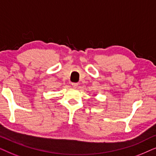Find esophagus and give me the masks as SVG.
Masks as SVG:
<instances>
[{
	"label": "esophagus",
	"instance_id": "obj_1",
	"mask_svg": "<svg viewBox=\"0 0 156 156\" xmlns=\"http://www.w3.org/2000/svg\"><path fill=\"white\" fill-rule=\"evenodd\" d=\"M78 83H72V86L73 87V88H77V86H78Z\"/></svg>",
	"mask_w": 156,
	"mask_h": 156
}]
</instances>
